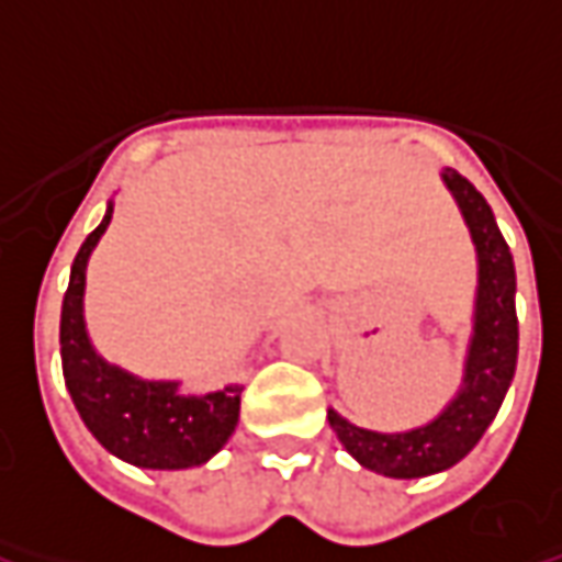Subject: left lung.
I'll list each match as a JSON object with an SVG mask.
<instances>
[{
    "label": "left lung",
    "instance_id": "left-lung-1",
    "mask_svg": "<svg viewBox=\"0 0 562 562\" xmlns=\"http://www.w3.org/2000/svg\"><path fill=\"white\" fill-rule=\"evenodd\" d=\"M441 179L457 200L477 258L472 335L457 395L438 411V417L404 431L362 429L328 407V423L349 457L368 472L398 481L447 472L459 459L469 457L499 414L517 368V277L512 249L481 191L450 167L441 172Z\"/></svg>",
    "mask_w": 562,
    "mask_h": 562
}]
</instances>
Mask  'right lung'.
Returning a JSON list of instances; mask_svg holds the SVG:
<instances>
[{
  "instance_id": "obj_1",
  "label": "right lung",
  "mask_w": 562,
  "mask_h": 562,
  "mask_svg": "<svg viewBox=\"0 0 562 562\" xmlns=\"http://www.w3.org/2000/svg\"><path fill=\"white\" fill-rule=\"evenodd\" d=\"M112 210L115 203L109 200L100 227L78 249L69 289L63 294L60 356L66 390L90 435L112 457L155 472L194 469L210 462L237 429L243 383L191 395L182 392L179 380H145L97 352L85 322V285L90 252L112 222Z\"/></svg>"
}]
</instances>
